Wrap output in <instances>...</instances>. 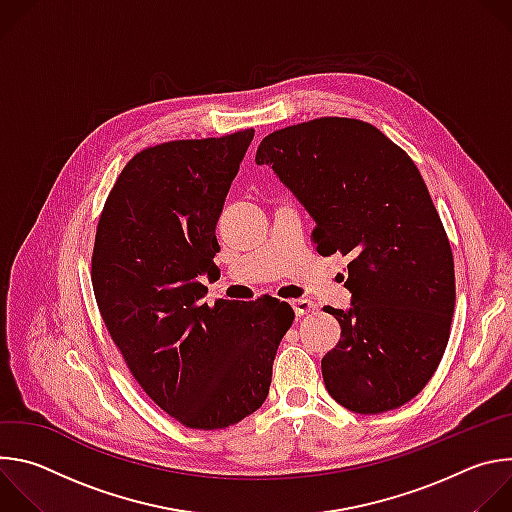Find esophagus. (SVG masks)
<instances>
[{
    "label": "esophagus",
    "instance_id": "34e87169",
    "mask_svg": "<svg viewBox=\"0 0 512 512\" xmlns=\"http://www.w3.org/2000/svg\"><path fill=\"white\" fill-rule=\"evenodd\" d=\"M291 308H294L296 316H304V314L312 312L316 306H314V302L308 300V298H298V300L291 302Z\"/></svg>",
    "mask_w": 512,
    "mask_h": 512
}]
</instances>
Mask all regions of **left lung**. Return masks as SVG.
Instances as JSON below:
<instances>
[{"mask_svg":"<svg viewBox=\"0 0 512 512\" xmlns=\"http://www.w3.org/2000/svg\"><path fill=\"white\" fill-rule=\"evenodd\" d=\"M316 223L320 255L350 257V308L322 358L324 385L348 411L397 409L427 385L450 338L454 257L427 186L377 127L324 117L267 135L255 156Z\"/></svg>","mask_w":512,"mask_h":512,"instance_id":"left-lung-1","label":"left lung"}]
</instances>
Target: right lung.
Segmentation results:
<instances>
[{
    "instance_id": "1",
    "label": "right lung",
    "mask_w": 512,
    "mask_h": 512,
    "mask_svg": "<svg viewBox=\"0 0 512 512\" xmlns=\"http://www.w3.org/2000/svg\"><path fill=\"white\" fill-rule=\"evenodd\" d=\"M255 129L137 154L99 218L93 289L141 389L192 429H223L267 399L294 310L275 298L202 302L216 221Z\"/></svg>"
}]
</instances>
